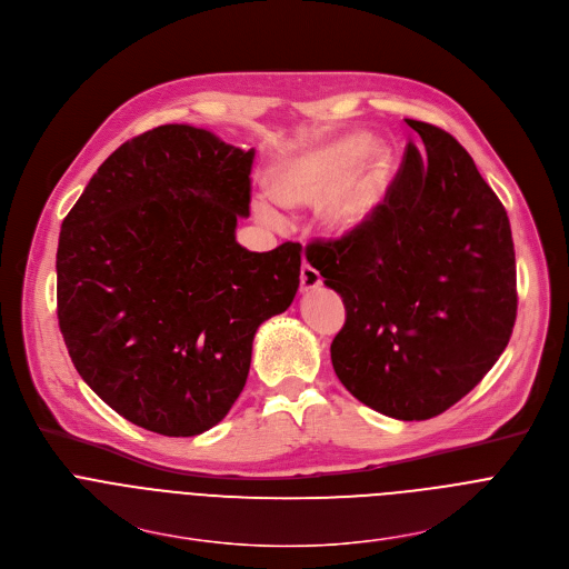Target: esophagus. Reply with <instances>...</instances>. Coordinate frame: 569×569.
I'll return each instance as SVG.
<instances>
[{
	"mask_svg": "<svg viewBox=\"0 0 569 569\" xmlns=\"http://www.w3.org/2000/svg\"><path fill=\"white\" fill-rule=\"evenodd\" d=\"M299 281H301V290H303V292H310V290H315V288L321 286V274H319L312 266L303 263V266H301V272H299Z\"/></svg>",
	"mask_w": 569,
	"mask_h": 569,
	"instance_id": "1",
	"label": "esophagus"
}]
</instances>
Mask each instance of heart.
<instances>
[{
	"label": "heart",
	"instance_id": "b5f03b06",
	"mask_svg": "<svg viewBox=\"0 0 569 569\" xmlns=\"http://www.w3.org/2000/svg\"><path fill=\"white\" fill-rule=\"evenodd\" d=\"M370 143L368 133H348L281 158L272 169L274 197H257V217L279 228L281 206H312L321 198L317 214L328 232L357 230L380 206L391 173V149Z\"/></svg>",
	"mask_w": 569,
	"mask_h": 569
}]
</instances>
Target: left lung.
Here are the masks:
<instances>
[{
  "label": "left lung",
  "mask_w": 569,
  "mask_h": 569,
  "mask_svg": "<svg viewBox=\"0 0 569 569\" xmlns=\"http://www.w3.org/2000/svg\"><path fill=\"white\" fill-rule=\"evenodd\" d=\"M409 144L385 201L339 239L306 246L341 295L330 343L339 382L398 420L445 413L480 385L509 343L518 292L507 212L467 149L409 120Z\"/></svg>",
  "instance_id": "8db88e82"
}]
</instances>
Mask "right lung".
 <instances>
[{
    "instance_id": "obj_1",
    "label": "right lung",
    "mask_w": 569,
    "mask_h": 569,
    "mask_svg": "<svg viewBox=\"0 0 569 569\" xmlns=\"http://www.w3.org/2000/svg\"><path fill=\"white\" fill-rule=\"evenodd\" d=\"M254 149L189 124L120 144L62 221L58 321L71 361L124 420L169 438L219 425L257 328L299 288L301 246L250 252Z\"/></svg>"
}]
</instances>
